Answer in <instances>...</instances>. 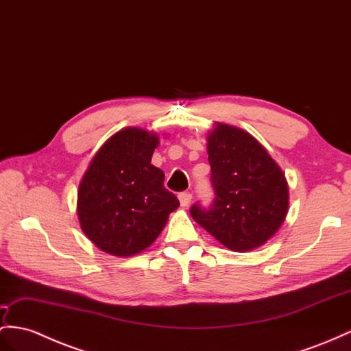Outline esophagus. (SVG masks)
Listing matches in <instances>:
<instances>
[{
	"label": "esophagus",
	"instance_id": "34e87169",
	"mask_svg": "<svg viewBox=\"0 0 351 351\" xmlns=\"http://www.w3.org/2000/svg\"><path fill=\"white\" fill-rule=\"evenodd\" d=\"M179 197V203H181V206L182 208H186L188 204H190V202H191V199H193V194L191 193H181L178 195Z\"/></svg>",
	"mask_w": 351,
	"mask_h": 351
}]
</instances>
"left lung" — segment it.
Segmentation results:
<instances>
[{"instance_id":"obj_1","label":"left lung","mask_w":351,"mask_h":351,"mask_svg":"<svg viewBox=\"0 0 351 351\" xmlns=\"http://www.w3.org/2000/svg\"><path fill=\"white\" fill-rule=\"evenodd\" d=\"M215 199L191 206L193 219L234 252L276 234L286 218L289 190L282 169L252 134L218 123L208 136Z\"/></svg>"}]
</instances>
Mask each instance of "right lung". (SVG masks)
I'll list each match as a JSON object with an SVG mask.
<instances>
[{"mask_svg":"<svg viewBox=\"0 0 351 351\" xmlns=\"http://www.w3.org/2000/svg\"><path fill=\"white\" fill-rule=\"evenodd\" d=\"M158 136L128 128L108 139L78 186L77 213L84 234L104 252L132 256L152 245L179 200L151 165Z\"/></svg>","mask_w":351,"mask_h":351,"instance_id":"1","label":"right lung"}]
</instances>
